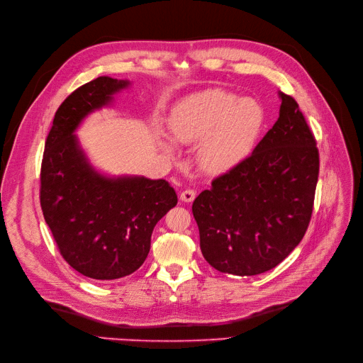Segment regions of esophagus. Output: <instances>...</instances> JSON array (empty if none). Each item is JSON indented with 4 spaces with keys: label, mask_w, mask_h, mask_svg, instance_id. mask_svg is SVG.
<instances>
[{
    "label": "esophagus",
    "mask_w": 363,
    "mask_h": 363,
    "mask_svg": "<svg viewBox=\"0 0 363 363\" xmlns=\"http://www.w3.org/2000/svg\"><path fill=\"white\" fill-rule=\"evenodd\" d=\"M195 196H196V192L194 191V189H186V191H183L180 194V199L183 202H192L195 199Z\"/></svg>",
    "instance_id": "34e87169"
}]
</instances>
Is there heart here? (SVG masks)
<instances>
[{
    "label": "heart",
    "instance_id": "b5f03b06",
    "mask_svg": "<svg viewBox=\"0 0 363 363\" xmlns=\"http://www.w3.org/2000/svg\"><path fill=\"white\" fill-rule=\"evenodd\" d=\"M266 125V111L255 99L240 97L221 89H210L182 100L169 119L174 139L199 145L198 162L206 174H223L252 152ZM174 152L169 140L162 143Z\"/></svg>",
    "mask_w": 363,
    "mask_h": 363
}]
</instances>
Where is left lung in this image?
<instances>
[{"label": "left lung", "instance_id": "1", "mask_svg": "<svg viewBox=\"0 0 363 363\" xmlns=\"http://www.w3.org/2000/svg\"><path fill=\"white\" fill-rule=\"evenodd\" d=\"M279 118L252 153L194 201L201 251L221 273L278 266L303 239L313 211L319 150L298 103L279 91Z\"/></svg>", "mask_w": 363, "mask_h": 363}]
</instances>
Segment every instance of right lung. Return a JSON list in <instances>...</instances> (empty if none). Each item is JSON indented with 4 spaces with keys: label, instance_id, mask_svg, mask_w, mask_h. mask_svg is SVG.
<instances>
[{
    "label": "right lung",
    "instance_id": "add662e5",
    "mask_svg": "<svg viewBox=\"0 0 363 363\" xmlns=\"http://www.w3.org/2000/svg\"><path fill=\"white\" fill-rule=\"evenodd\" d=\"M128 85L99 77L69 94L55 115L41 164V208L57 248L69 266L97 281L139 269L153 228L177 205L168 182L103 176L79 146L75 130L82 119Z\"/></svg>",
    "mask_w": 363,
    "mask_h": 363
}]
</instances>
